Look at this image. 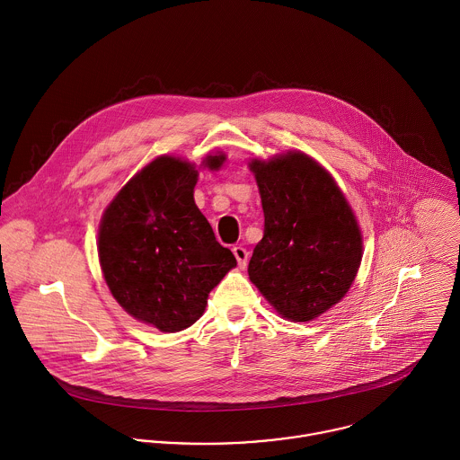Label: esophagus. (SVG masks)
I'll return each instance as SVG.
<instances>
[{"instance_id": "esophagus-1", "label": "esophagus", "mask_w": 460, "mask_h": 460, "mask_svg": "<svg viewBox=\"0 0 460 460\" xmlns=\"http://www.w3.org/2000/svg\"><path fill=\"white\" fill-rule=\"evenodd\" d=\"M232 252H234V255H235V259H237L239 267H241V269H244V267H246V263H248V257H250L248 250H246V248H243V246H235Z\"/></svg>"}]
</instances>
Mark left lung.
<instances>
[{"instance_id":"1","label":"left lung","mask_w":460,"mask_h":460,"mask_svg":"<svg viewBox=\"0 0 460 460\" xmlns=\"http://www.w3.org/2000/svg\"><path fill=\"white\" fill-rule=\"evenodd\" d=\"M263 237L250 279L288 321L308 323L350 288L363 257L356 216L328 172L303 152L252 161Z\"/></svg>"}]
</instances>
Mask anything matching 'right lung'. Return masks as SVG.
Here are the masks:
<instances>
[{"label":"right lung","instance_id":"right-lung-1","mask_svg":"<svg viewBox=\"0 0 460 460\" xmlns=\"http://www.w3.org/2000/svg\"><path fill=\"white\" fill-rule=\"evenodd\" d=\"M225 155L203 163L217 170ZM195 164L161 155L137 172L108 205L99 228V261L119 305L163 332L190 328L208 292L237 265L199 212Z\"/></svg>","mask_w":460,"mask_h":460}]
</instances>
